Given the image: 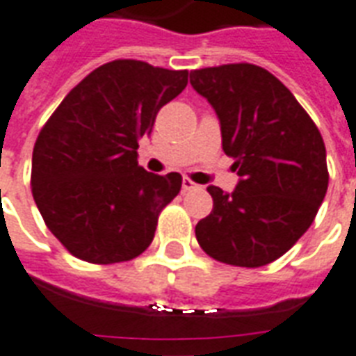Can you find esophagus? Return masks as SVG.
Wrapping results in <instances>:
<instances>
[{
    "mask_svg": "<svg viewBox=\"0 0 356 356\" xmlns=\"http://www.w3.org/2000/svg\"><path fill=\"white\" fill-rule=\"evenodd\" d=\"M194 188H198V185L194 181H191L188 177L183 179V191H194Z\"/></svg>",
    "mask_w": 356,
    "mask_h": 356,
    "instance_id": "34e87169",
    "label": "esophagus"
}]
</instances>
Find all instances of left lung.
<instances>
[{"instance_id": "1", "label": "left lung", "mask_w": 356, "mask_h": 356, "mask_svg": "<svg viewBox=\"0 0 356 356\" xmlns=\"http://www.w3.org/2000/svg\"><path fill=\"white\" fill-rule=\"evenodd\" d=\"M215 109L222 151L236 162L234 192L207 186L213 211L196 225L211 259L259 268L283 257L312 226L328 188L321 131L270 71L226 64L191 71Z\"/></svg>"}]
</instances>
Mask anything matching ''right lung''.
Here are the masks:
<instances>
[{
    "label": "right lung",
    "mask_w": 356,
    "mask_h": 356,
    "mask_svg": "<svg viewBox=\"0 0 356 356\" xmlns=\"http://www.w3.org/2000/svg\"><path fill=\"white\" fill-rule=\"evenodd\" d=\"M186 83V70L115 60L86 75L39 131L31 192L44 225L73 257L113 264L151 245L183 177L145 171L138 141Z\"/></svg>",
    "instance_id": "right-lung-1"
}]
</instances>
